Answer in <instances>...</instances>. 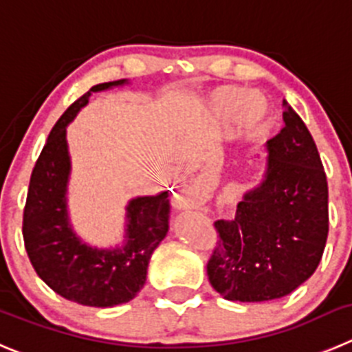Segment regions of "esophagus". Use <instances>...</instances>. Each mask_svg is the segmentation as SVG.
I'll use <instances>...</instances> for the list:
<instances>
[{
  "mask_svg": "<svg viewBox=\"0 0 352 352\" xmlns=\"http://www.w3.org/2000/svg\"><path fill=\"white\" fill-rule=\"evenodd\" d=\"M175 201L180 208H192L201 201V189L199 186H187L177 191Z\"/></svg>",
  "mask_w": 352,
  "mask_h": 352,
  "instance_id": "1",
  "label": "esophagus"
}]
</instances>
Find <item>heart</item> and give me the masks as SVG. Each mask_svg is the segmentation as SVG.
Listing matches in <instances>:
<instances>
[{"mask_svg": "<svg viewBox=\"0 0 352 352\" xmlns=\"http://www.w3.org/2000/svg\"><path fill=\"white\" fill-rule=\"evenodd\" d=\"M213 109L222 121H234L246 131H257L267 118L269 106L262 95L250 94L245 88L226 87L213 95Z\"/></svg>", "mask_w": 352, "mask_h": 352, "instance_id": "obj_1", "label": "heart"}]
</instances>
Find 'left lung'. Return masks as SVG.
Instances as JSON below:
<instances>
[{"label": "left lung", "mask_w": 352, "mask_h": 352, "mask_svg": "<svg viewBox=\"0 0 352 352\" xmlns=\"http://www.w3.org/2000/svg\"><path fill=\"white\" fill-rule=\"evenodd\" d=\"M287 106V102H285ZM267 142L265 179L246 192L234 221H217L206 274L228 300L281 298L316 271L328 236V182L304 121L287 106Z\"/></svg>", "instance_id": "obj_1"}]
</instances>
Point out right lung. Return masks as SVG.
Segmentation results:
<instances>
[{
	"label": "right lung",
	"mask_w": 352,
	"mask_h": 352,
	"mask_svg": "<svg viewBox=\"0 0 352 352\" xmlns=\"http://www.w3.org/2000/svg\"><path fill=\"white\" fill-rule=\"evenodd\" d=\"M123 83L124 80L95 85L55 123L32 168L22 217L25 252L36 274L60 297L90 307H113L135 297L146 283L151 255L168 232V192L131 199L126 208V245L118 250L90 248L69 228L65 126L91 91Z\"/></svg>",
	"instance_id": "1"
}]
</instances>
